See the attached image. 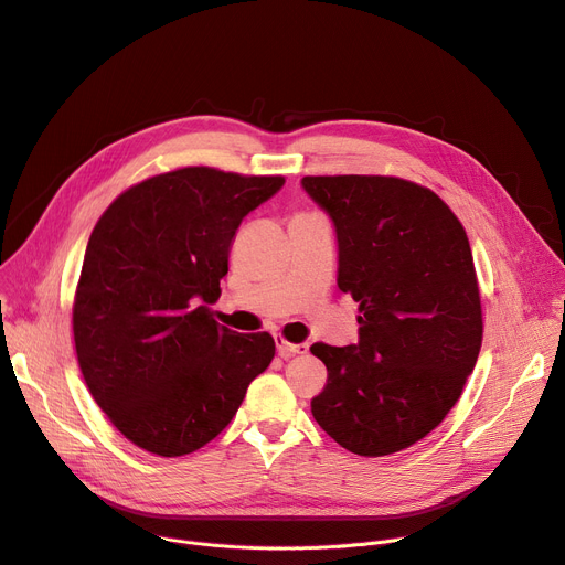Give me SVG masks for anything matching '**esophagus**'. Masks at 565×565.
Wrapping results in <instances>:
<instances>
[{
	"label": "esophagus",
	"instance_id": "34e87169",
	"mask_svg": "<svg viewBox=\"0 0 565 565\" xmlns=\"http://www.w3.org/2000/svg\"><path fill=\"white\" fill-rule=\"evenodd\" d=\"M275 343H277V352H279L281 359H290V356L309 352L307 343H288L286 338H281V335H275Z\"/></svg>",
	"mask_w": 565,
	"mask_h": 565
}]
</instances>
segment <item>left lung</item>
<instances>
[{
  "instance_id": "8db88e82",
  "label": "left lung",
  "mask_w": 565,
  "mask_h": 565,
  "mask_svg": "<svg viewBox=\"0 0 565 565\" xmlns=\"http://www.w3.org/2000/svg\"><path fill=\"white\" fill-rule=\"evenodd\" d=\"M331 217L338 288L359 302V343H316L327 386L316 423L359 457L418 443L461 397L481 350V299L466 230L449 206L397 177H305Z\"/></svg>"
}]
</instances>
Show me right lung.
<instances>
[{"label":"right lung","mask_w":565,"mask_h":565,"mask_svg":"<svg viewBox=\"0 0 565 565\" xmlns=\"http://www.w3.org/2000/svg\"><path fill=\"white\" fill-rule=\"evenodd\" d=\"M284 177L181 168L113 202L90 234L72 331L86 386L134 445L183 457L232 423L275 356L268 331L213 320L243 217Z\"/></svg>","instance_id":"add662e5"}]
</instances>
